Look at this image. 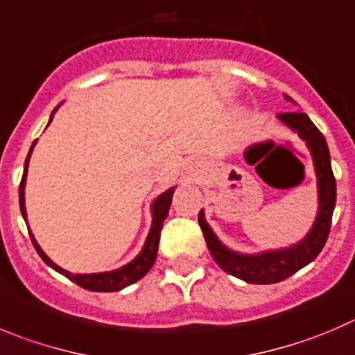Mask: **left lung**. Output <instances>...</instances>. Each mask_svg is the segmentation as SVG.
Returning <instances> with one entry per match:
<instances>
[{
  "instance_id": "left-lung-1",
  "label": "left lung",
  "mask_w": 355,
  "mask_h": 355,
  "mask_svg": "<svg viewBox=\"0 0 355 355\" xmlns=\"http://www.w3.org/2000/svg\"><path fill=\"white\" fill-rule=\"evenodd\" d=\"M286 99L291 101L289 96H286ZM277 119L291 131L296 132L312 155L313 170H315L317 177V205L319 207H317L315 220H313L310 231L300 241L289 245V247L245 254L233 250L218 240L210 224L207 223L203 210L198 215V223L203 230L207 247L215 263L226 273L233 275L247 284L282 282L297 270L312 263L326 245L327 236H329L331 217H333L334 205H336V180H334L333 170H331L329 148H327L322 132L303 112L280 114L277 115Z\"/></svg>"
}]
</instances>
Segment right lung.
Masks as SVG:
<instances>
[{"label": "right lung", "instance_id": "add662e5", "mask_svg": "<svg viewBox=\"0 0 355 355\" xmlns=\"http://www.w3.org/2000/svg\"><path fill=\"white\" fill-rule=\"evenodd\" d=\"M61 107V105H59ZM54 108V112L51 114V119H49V124L52 122L54 119V114L58 112V108ZM47 124V125H49ZM35 140L33 141L31 148H29V154L26 157L24 162V175H22V180H21V187H19V205H21V211H22V217L24 220L28 223V211H26V198H24V189H26V177H28V166H29V157L33 154V148L36 145ZM177 187H170L168 191H164L162 194H159L150 205V214H152V224H150V230H148L147 234V240H145L144 247L141 250L138 252V256L135 257L132 261H129L128 264L124 266L117 268V270H112V271H99V273H71V271L64 270V268L58 266L47 254L43 252L42 247L38 245V241L35 240V234L31 233L29 230V234H31V240L33 245H35L36 252L40 254L45 263L55 270L58 273L64 275L66 278H69L71 282H75L77 286L84 287L87 291H94V293H115V291H122L124 287L131 286V284L138 282L140 278H144L145 275L148 273L152 266L155 263V257H157V248H159V238H161V230H162V223H164V218L168 217V211H170V205H171V198H173V193Z\"/></svg>", "mask_w": 355, "mask_h": 355}]
</instances>
